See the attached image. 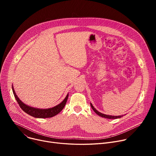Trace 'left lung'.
<instances>
[{
	"instance_id": "1",
	"label": "left lung",
	"mask_w": 156,
	"mask_h": 156,
	"mask_svg": "<svg viewBox=\"0 0 156 156\" xmlns=\"http://www.w3.org/2000/svg\"><path fill=\"white\" fill-rule=\"evenodd\" d=\"M90 105L92 107V109L94 110V111L97 114H98V115L101 116V117H103V118H108V119H117V118H120L121 117H122V116H109V115H106V114H104L99 111H97L94 108V106L92 105V104L90 103Z\"/></svg>"
}]
</instances>
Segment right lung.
<instances>
[{"instance_id": "obj_1", "label": "right lung", "mask_w": 156, "mask_h": 156, "mask_svg": "<svg viewBox=\"0 0 156 156\" xmlns=\"http://www.w3.org/2000/svg\"><path fill=\"white\" fill-rule=\"evenodd\" d=\"M12 92H13L15 99H16V101L18 102L21 109L23 111L25 112L26 113L30 114V116H31L33 117H35V118H52V117L57 115V114H59L62 110V109L64 108L68 98V94L67 96L66 97V98L61 103L55 106V107H54V108L46 109H36V108L30 107V106L24 104L23 102H21V100H20V99L18 97V96L16 95L12 87Z\"/></svg>"}]
</instances>
